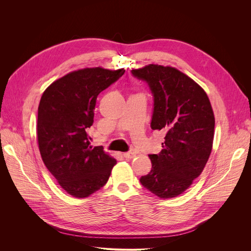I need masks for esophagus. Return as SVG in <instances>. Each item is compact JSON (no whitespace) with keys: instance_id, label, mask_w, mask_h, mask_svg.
<instances>
[{"instance_id":"34e87169","label":"esophagus","mask_w":251,"mask_h":251,"mask_svg":"<svg viewBox=\"0 0 251 251\" xmlns=\"http://www.w3.org/2000/svg\"><path fill=\"white\" fill-rule=\"evenodd\" d=\"M134 156H135V152H133V151H128V152L124 153V157H126V159H128V160L133 159Z\"/></svg>"}]
</instances>
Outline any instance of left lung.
Instances as JSON below:
<instances>
[{"label":"left lung","instance_id":"obj_1","mask_svg":"<svg viewBox=\"0 0 251 251\" xmlns=\"http://www.w3.org/2000/svg\"><path fill=\"white\" fill-rule=\"evenodd\" d=\"M131 73L146 81L152 94L151 129L166 134L161 152L149 155L151 172L139 181L160 199H172L201 174L212 152V105L205 91L176 68L151 64Z\"/></svg>","mask_w":251,"mask_h":251}]
</instances>
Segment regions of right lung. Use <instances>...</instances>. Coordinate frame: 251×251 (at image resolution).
Wrapping results in <instances>:
<instances>
[{
  "label": "right lung",
  "mask_w": 251,
  "mask_h": 251,
  "mask_svg": "<svg viewBox=\"0 0 251 251\" xmlns=\"http://www.w3.org/2000/svg\"><path fill=\"white\" fill-rule=\"evenodd\" d=\"M124 69L85 68L52 82L38 105L39 152L50 173L70 195L84 199L108 182L116 160L102 147L90 146L97 98L116 82Z\"/></svg>",
  "instance_id": "right-lung-1"
}]
</instances>
